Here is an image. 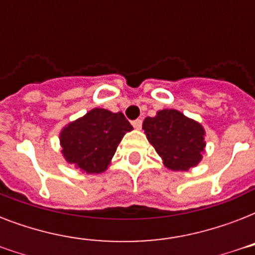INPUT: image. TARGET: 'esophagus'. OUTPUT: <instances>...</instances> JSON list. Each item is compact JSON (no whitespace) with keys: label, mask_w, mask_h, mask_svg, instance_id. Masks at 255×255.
Segmentation results:
<instances>
[{"label":"esophagus","mask_w":255,"mask_h":255,"mask_svg":"<svg viewBox=\"0 0 255 255\" xmlns=\"http://www.w3.org/2000/svg\"><path fill=\"white\" fill-rule=\"evenodd\" d=\"M132 126H133V128H136V129H140L141 126H143V120L141 119L133 120V122H132Z\"/></svg>","instance_id":"34e87169"}]
</instances>
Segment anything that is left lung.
I'll use <instances>...</instances> for the list:
<instances>
[{
    "label": "left lung",
    "mask_w": 255,
    "mask_h": 255,
    "mask_svg": "<svg viewBox=\"0 0 255 255\" xmlns=\"http://www.w3.org/2000/svg\"><path fill=\"white\" fill-rule=\"evenodd\" d=\"M143 129L148 141L172 170H188L202 159L205 131L201 124L176 110H163L145 118Z\"/></svg>",
    "instance_id": "8db88e82"
}]
</instances>
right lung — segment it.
Here are the masks:
<instances>
[{
    "instance_id": "obj_1",
    "label": "right lung",
    "mask_w": 255,
    "mask_h": 255,
    "mask_svg": "<svg viewBox=\"0 0 255 255\" xmlns=\"http://www.w3.org/2000/svg\"><path fill=\"white\" fill-rule=\"evenodd\" d=\"M131 129L122 112L94 108L62 129V153L67 163L86 173H100L107 169L123 136Z\"/></svg>"
}]
</instances>
